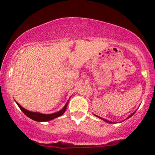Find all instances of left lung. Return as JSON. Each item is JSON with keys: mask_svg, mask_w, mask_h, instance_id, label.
I'll return each mask as SVG.
<instances>
[{"mask_svg": "<svg viewBox=\"0 0 155 155\" xmlns=\"http://www.w3.org/2000/svg\"><path fill=\"white\" fill-rule=\"evenodd\" d=\"M134 113H135V112H134V113H133V114H132V115H130V116H129V117H128V118H130V117H131V116H132V115H134ZM96 116H97V115H96ZM97 117H98V116H97ZM99 118H101V117H99ZM101 118V119H103V120H104V121H106V122H107V123H112V121H108V120L104 119V118Z\"/></svg>", "mask_w": 155, "mask_h": 155, "instance_id": "left-lung-1", "label": "left lung"}]
</instances>
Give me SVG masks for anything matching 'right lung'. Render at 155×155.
Instances as JSON below:
<instances>
[{"label":"right lung","instance_id":"1","mask_svg":"<svg viewBox=\"0 0 155 155\" xmlns=\"http://www.w3.org/2000/svg\"><path fill=\"white\" fill-rule=\"evenodd\" d=\"M68 101L67 102V104H65V106L64 107V108L61 109V110L58 111V112H54V113H52V114H42V113H40V112H31V111L27 110V109L23 108L21 106H20L18 103H16V104L17 105H18V107L20 108V109L22 111L23 113H24L25 115H27L28 118H31V119L34 120V121H50V120L54 119V118H58V117L63 115V114L64 113L65 111H66L67 107H68Z\"/></svg>","mask_w":155,"mask_h":155}]
</instances>
